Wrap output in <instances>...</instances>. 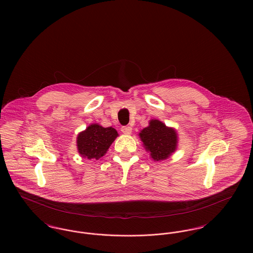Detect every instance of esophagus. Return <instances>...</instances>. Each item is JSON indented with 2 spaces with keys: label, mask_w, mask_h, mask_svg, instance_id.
<instances>
[{
  "label": "esophagus",
  "mask_w": 253,
  "mask_h": 253,
  "mask_svg": "<svg viewBox=\"0 0 253 253\" xmlns=\"http://www.w3.org/2000/svg\"><path fill=\"white\" fill-rule=\"evenodd\" d=\"M121 130H122V132L124 133V134H131V131H132V128L130 127V126H123L122 128H121Z\"/></svg>",
  "instance_id": "obj_1"
}]
</instances>
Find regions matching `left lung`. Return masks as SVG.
Returning a JSON list of instances; mask_svg holds the SVG:
<instances>
[{
  "mask_svg": "<svg viewBox=\"0 0 253 253\" xmlns=\"http://www.w3.org/2000/svg\"><path fill=\"white\" fill-rule=\"evenodd\" d=\"M147 152L154 161L161 162L169 158L177 149L178 134L173 127L167 126L163 122L152 119L149 126L139 132Z\"/></svg>",
  "mask_w": 253,
  "mask_h": 253,
  "instance_id": "obj_1",
  "label": "left lung"
}]
</instances>
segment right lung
<instances>
[{"label": "right lung", "mask_w": 253, "mask_h": 253, "mask_svg": "<svg viewBox=\"0 0 253 253\" xmlns=\"http://www.w3.org/2000/svg\"><path fill=\"white\" fill-rule=\"evenodd\" d=\"M118 136L117 130L112 126L103 127L99 124H91L77 136L78 152L83 158L99 160Z\"/></svg>", "instance_id": "obj_1"}]
</instances>
